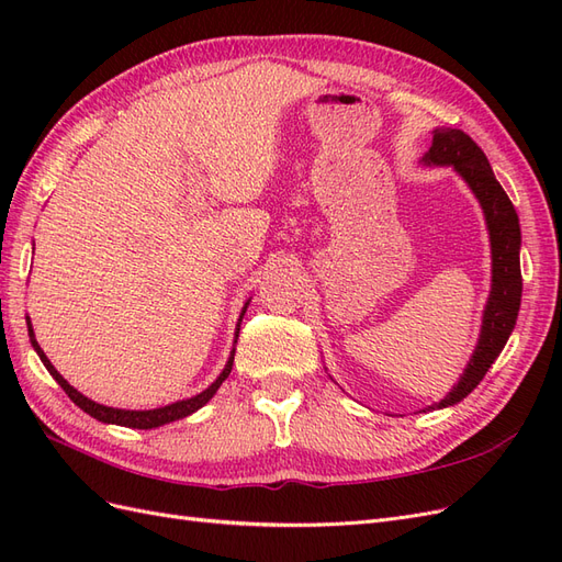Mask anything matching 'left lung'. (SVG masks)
I'll return each instance as SVG.
<instances>
[{
    "label": "left lung",
    "instance_id": "obj_1",
    "mask_svg": "<svg viewBox=\"0 0 562 562\" xmlns=\"http://www.w3.org/2000/svg\"><path fill=\"white\" fill-rule=\"evenodd\" d=\"M422 164L452 166L459 178L469 184V190L479 199L483 209L492 252V285L483 310L479 345H475L459 382L438 403L427 407V411H436V407L440 411V407H448L467 398L481 384L490 366L502 353L508 335L516 328L522 295L520 225L514 203L502 190L495 173H492L485 151L464 131L434 128L431 147L422 157Z\"/></svg>",
    "mask_w": 562,
    "mask_h": 562
}]
</instances>
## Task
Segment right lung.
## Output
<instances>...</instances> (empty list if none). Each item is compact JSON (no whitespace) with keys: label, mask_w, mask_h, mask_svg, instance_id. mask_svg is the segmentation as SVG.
Segmentation results:
<instances>
[{"label":"right lung","mask_w":562,"mask_h":562,"mask_svg":"<svg viewBox=\"0 0 562 562\" xmlns=\"http://www.w3.org/2000/svg\"><path fill=\"white\" fill-rule=\"evenodd\" d=\"M248 302H250V300H248ZM248 302L244 304L241 316H239V323H236V330H234V345H236V339H239L241 318H244V314H246V310H248ZM27 335H30V342H32V347H35V351H37V356L42 359L44 368L50 372V378H54V380L63 386V391H65L67 396H70V401H72L75 405H79L83 413L91 415V417H93V419H98V422L116 424V427H128V429H157V427H164V424H168V422H176V419H182V417H187V415L196 413L199 407H203V405H206V403L215 396V391L220 389V384H223V382L229 378L232 363H234V351H236V349L232 347V351H229V359H227V363H225L223 372H220L217 380H215L209 389H203L201 394H196V396H192V398H182V401H176V403H168V405H161V407H151V411H122V407L100 405V403H95V401L87 398L83 394H79V391H77L75 386H70V382H67V380L60 375V372H58L54 366H50V361L46 359V353H44V351H42V347L37 345L35 330H32V323H30V318H27Z\"/></svg>","instance_id":"add662e5"}]
</instances>
